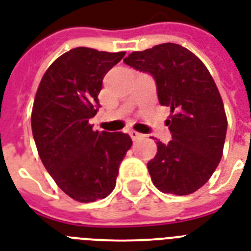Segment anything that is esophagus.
I'll list each match as a JSON object with an SVG mask.
<instances>
[{
	"label": "esophagus",
	"mask_w": 251,
	"mask_h": 251,
	"mask_svg": "<svg viewBox=\"0 0 251 251\" xmlns=\"http://www.w3.org/2000/svg\"><path fill=\"white\" fill-rule=\"evenodd\" d=\"M129 136H131L132 140H139V139H141V137H144L143 133H140V132H137V131H133V129H132V131H129Z\"/></svg>",
	"instance_id": "obj_1"
}]
</instances>
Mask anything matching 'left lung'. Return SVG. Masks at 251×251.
Here are the masks:
<instances>
[{
    "label": "left lung",
    "mask_w": 251,
    "mask_h": 251,
    "mask_svg": "<svg viewBox=\"0 0 251 251\" xmlns=\"http://www.w3.org/2000/svg\"><path fill=\"white\" fill-rule=\"evenodd\" d=\"M124 63L152 75L160 104L172 112L166 126L173 140L156 139V156L147 165L152 182L165 194L195 192L216 170L228 127L212 75L192 52L174 43L132 52Z\"/></svg>",
    "instance_id": "obj_1"
}]
</instances>
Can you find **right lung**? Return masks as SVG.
I'll list each match as a JSON object with an SVG mask.
<instances>
[{"label":"right lung","mask_w":251,"mask_h":251,"mask_svg":"<svg viewBox=\"0 0 251 251\" xmlns=\"http://www.w3.org/2000/svg\"><path fill=\"white\" fill-rule=\"evenodd\" d=\"M124 55L73 48L47 69L35 95L31 128L39 157L56 184L81 203L111 194L132 145L127 133L94 131L89 124L100 107L103 77Z\"/></svg>","instance_id":"1"}]
</instances>
